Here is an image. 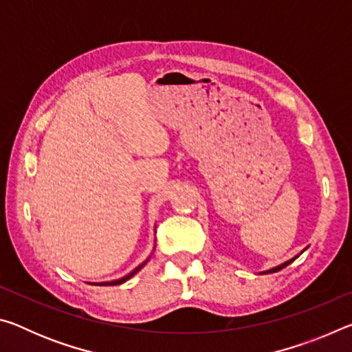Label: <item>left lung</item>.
Segmentation results:
<instances>
[{"label":"left lung","instance_id":"left-lung-1","mask_svg":"<svg viewBox=\"0 0 352 352\" xmlns=\"http://www.w3.org/2000/svg\"><path fill=\"white\" fill-rule=\"evenodd\" d=\"M306 248H307V247H306ZM306 248H305V250H306ZM305 250H302V252H305ZM302 252H301V253H302ZM301 253H300V254H301ZM300 254H296V256H295V258H292V259H289V261H285V262H283V264H281V265H278V267H273V269H270V270H265V272H261V273H275V272H279V270H283V269H284V267H287L289 264H292V262H294V261H295V259H296V258H298V256H300Z\"/></svg>","mask_w":352,"mask_h":352}]
</instances>
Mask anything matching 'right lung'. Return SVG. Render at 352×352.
<instances>
[{"label":"right lung","instance_id":"right-lung-1","mask_svg":"<svg viewBox=\"0 0 352 352\" xmlns=\"http://www.w3.org/2000/svg\"><path fill=\"white\" fill-rule=\"evenodd\" d=\"M147 261H148V258L142 262V264H140L138 267H136V269H133L132 272L130 273H127L126 276H122V278H119V279H115V281H105V283H91V284H94V285H119V284H122V283H126V281H129L130 278H132L133 275H136V273H138L142 267H144L146 264H147Z\"/></svg>","mask_w":352,"mask_h":352}]
</instances>
